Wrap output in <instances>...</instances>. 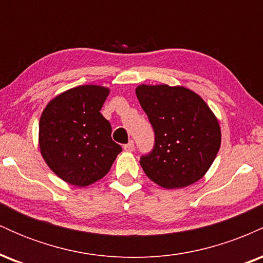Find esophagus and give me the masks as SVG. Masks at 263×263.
<instances>
[{
    "label": "esophagus",
    "mask_w": 263,
    "mask_h": 263,
    "mask_svg": "<svg viewBox=\"0 0 263 263\" xmlns=\"http://www.w3.org/2000/svg\"><path fill=\"white\" fill-rule=\"evenodd\" d=\"M134 148H135L134 141H129L127 144H125V146H123V149H125L126 152H132V151H134Z\"/></svg>",
    "instance_id": "1"
}]
</instances>
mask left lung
Instances as JSON below:
<instances>
[{"label": "left lung", "mask_w": 263, "mask_h": 263, "mask_svg": "<svg viewBox=\"0 0 263 263\" xmlns=\"http://www.w3.org/2000/svg\"><path fill=\"white\" fill-rule=\"evenodd\" d=\"M136 95L156 137L152 152L141 157L146 176L165 189L201 179L221 144L219 121L206 102L188 87L165 84H142Z\"/></svg>", "instance_id": "obj_1"}]
</instances>
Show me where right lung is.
I'll use <instances>...</instances> for the list:
<instances>
[{"label": "right lung", "mask_w": 263, "mask_h": 263, "mask_svg": "<svg viewBox=\"0 0 263 263\" xmlns=\"http://www.w3.org/2000/svg\"><path fill=\"white\" fill-rule=\"evenodd\" d=\"M110 89L80 85L48 102L39 120V148L48 167L64 182L87 186L110 171L122 148L111 138L100 110Z\"/></svg>", "instance_id": "add662e5"}]
</instances>
